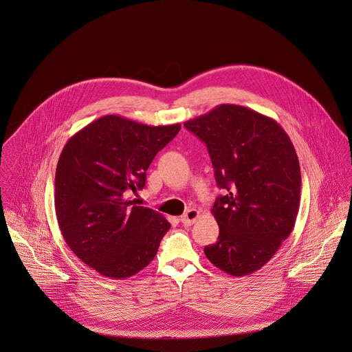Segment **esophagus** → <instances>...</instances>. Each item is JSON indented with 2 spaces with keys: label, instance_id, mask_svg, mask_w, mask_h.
I'll return each instance as SVG.
<instances>
[{
  "label": "esophagus",
  "instance_id": "esophagus-1",
  "mask_svg": "<svg viewBox=\"0 0 352 352\" xmlns=\"http://www.w3.org/2000/svg\"><path fill=\"white\" fill-rule=\"evenodd\" d=\"M198 216H199V212L197 209H190L184 216H181V221H182L184 226L189 227V226L195 224V221L198 219Z\"/></svg>",
  "mask_w": 352,
  "mask_h": 352
}]
</instances>
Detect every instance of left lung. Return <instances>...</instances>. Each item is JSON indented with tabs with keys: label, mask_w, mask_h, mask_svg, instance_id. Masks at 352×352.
Listing matches in <instances>:
<instances>
[{
	"label": "left lung",
	"mask_w": 352,
	"mask_h": 352,
	"mask_svg": "<svg viewBox=\"0 0 352 352\" xmlns=\"http://www.w3.org/2000/svg\"><path fill=\"white\" fill-rule=\"evenodd\" d=\"M184 125L206 144L226 190L212 209L219 240L204 252L224 273H255L296 224L301 171L294 146L274 118L241 105L221 104Z\"/></svg>",
	"instance_id": "1"
}]
</instances>
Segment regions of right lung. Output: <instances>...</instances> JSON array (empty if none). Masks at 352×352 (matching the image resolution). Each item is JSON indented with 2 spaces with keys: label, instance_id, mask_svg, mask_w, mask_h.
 <instances>
[{
  "label": "right lung",
  "instance_id": "1",
  "mask_svg": "<svg viewBox=\"0 0 352 352\" xmlns=\"http://www.w3.org/2000/svg\"><path fill=\"white\" fill-rule=\"evenodd\" d=\"M179 129L108 115L63 147L55 174L58 224L72 251L97 273L128 278L155 258L170 223L128 195L144 188L153 159Z\"/></svg>",
  "mask_w": 352,
  "mask_h": 352
}]
</instances>
